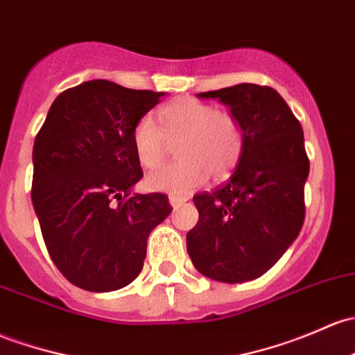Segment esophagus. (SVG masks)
<instances>
[{
	"label": "esophagus",
	"mask_w": 355,
	"mask_h": 355,
	"mask_svg": "<svg viewBox=\"0 0 355 355\" xmlns=\"http://www.w3.org/2000/svg\"><path fill=\"white\" fill-rule=\"evenodd\" d=\"M185 200H187V199H185V197H180V196H170V204H171V207H175V209L180 207L182 204L185 202Z\"/></svg>",
	"instance_id": "1"
}]
</instances>
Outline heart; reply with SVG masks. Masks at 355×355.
<instances>
[{"label":"heart","instance_id":"heart-1","mask_svg":"<svg viewBox=\"0 0 355 355\" xmlns=\"http://www.w3.org/2000/svg\"><path fill=\"white\" fill-rule=\"evenodd\" d=\"M159 130L151 117H141L132 128L130 144L137 163L155 170L163 163L166 139L177 141L171 163L148 178L153 189L187 193L207 180H221L238 165L245 136L240 121L231 112L190 96L175 98L158 112Z\"/></svg>","mask_w":355,"mask_h":355}]
</instances>
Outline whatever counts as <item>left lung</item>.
Returning <instances> with one entry per match:
<instances>
[{
	"instance_id": "1",
	"label": "left lung",
	"mask_w": 355,
	"mask_h": 355,
	"mask_svg": "<svg viewBox=\"0 0 355 355\" xmlns=\"http://www.w3.org/2000/svg\"><path fill=\"white\" fill-rule=\"evenodd\" d=\"M199 96L230 107L245 144L230 180L193 196L199 221L187 233V252L209 279L253 281L284 255L303 227L309 173L303 128L270 87L241 83Z\"/></svg>"
}]
</instances>
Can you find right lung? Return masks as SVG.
<instances>
[{
    "label": "right lung",
    "instance_id": "right-lung-1",
    "mask_svg": "<svg viewBox=\"0 0 355 355\" xmlns=\"http://www.w3.org/2000/svg\"><path fill=\"white\" fill-rule=\"evenodd\" d=\"M165 93L85 81L54 100L33 143L32 202L52 262L71 284L109 293L143 270L148 236L171 212L143 178L130 134Z\"/></svg>",
    "mask_w": 355,
    "mask_h": 355
}]
</instances>
